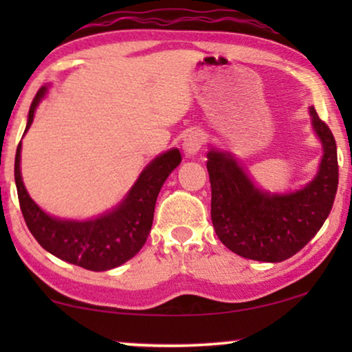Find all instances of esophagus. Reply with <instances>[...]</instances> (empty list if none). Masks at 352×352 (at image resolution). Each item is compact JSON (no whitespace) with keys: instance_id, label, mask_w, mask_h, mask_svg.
<instances>
[{"instance_id":"obj_1","label":"esophagus","mask_w":352,"mask_h":352,"mask_svg":"<svg viewBox=\"0 0 352 352\" xmlns=\"http://www.w3.org/2000/svg\"><path fill=\"white\" fill-rule=\"evenodd\" d=\"M204 142H205L204 133L192 131L186 136L184 142H182V147H184V152L187 155H195V153L201 148V146H204Z\"/></svg>"}]
</instances>
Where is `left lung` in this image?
I'll return each instance as SVG.
<instances>
[{"label":"left lung","mask_w":352,"mask_h":352,"mask_svg":"<svg viewBox=\"0 0 352 352\" xmlns=\"http://www.w3.org/2000/svg\"><path fill=\"white\" fill-rule=\"evenodd\" d=\"M312 124L324 146L319 173L301 190L271 195L253 186L229 153L208 152L211 221L230 252L254 261L280 263L319 232L338 189V157L330 128L316 109Z\"/></svg>","instance_id":"left-lung-1"}]
</instances>
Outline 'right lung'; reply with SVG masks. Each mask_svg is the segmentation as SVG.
I'll return each mask as SVG.
<instances>
[{"label":"right lung","mask_w":352,"mask_h":352,"mask_svg":"<svg viewBox=\"0 0 352 352\" xmlns=\"http://www.w3.org/2000/svg\"><path fill=\"white\" fill-rule=\"evenodd\" d=\"M45 93L46 88L43 86L33 99L25 131L30 128L36 105ZM21 147L19 144L14 176L19 205L28 230L46 252L96 272L122 266L144 247L152 229L158 192L182 160L177 148L162 153L146 166L126 199L117 208L98 219L80 223L52 218L28 197L21 176Z\"/></svg>","instance_id":"1"}]
</instances>
